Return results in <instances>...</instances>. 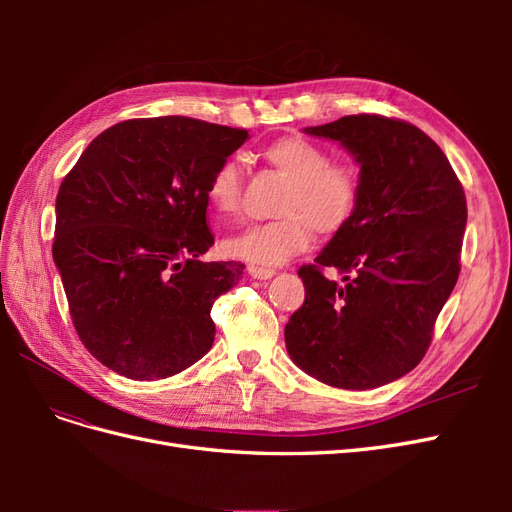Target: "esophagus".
Masks as SVG:
<instances>
[{
    "mask_svg": "<svg viewBox=\"0 0 512 512\" xmlns=\"http://www.w3.org/2000/svg\"><path fill=\"white\" fill-rule=\"evenodd\" d=\"M247 273H250L254 280H269V277L275 275V269L260 267V265H247Z\"/></svg>",
    "mask_w": 512,
    "mask_h": 512,
    "instance_id": "obj_1",
    "label": "esophagus"
}]
</instances>
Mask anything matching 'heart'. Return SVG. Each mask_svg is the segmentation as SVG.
<instances>
[{
  "label": "heart",
  "instance_id": "heart-1",
  "mask_svg": "<svg viewBox=\"0 0 512 512\" xmlns=\"http://www.w3.org/2000/svg\"><path fill=\"white\" fill-rule=\"evenodd\" d=\"M265 158L290 181L282 218L230 232L224 250L254 265H280L312 243L314 228L333 235L350 224L359 207L361 179L354 166L331 162L327 149L297 134L277 138L265 149ZM207 196L215 211H237L241 170L235 160H224L213 170Z\"/></svg>",
  "mask_w": 512,
  "mask_h": 512
}]
</instances>
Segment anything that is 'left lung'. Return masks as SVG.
I'll return each mask as SVG.
<instances>
[{"mask_svg":"<svg viewBox=\"0 0 512 512\" xmlns=\"http://www.w3.org/2000/svg\"><path fill=\"white\" fill-rule=\"evenodd\" d=\"M305 132L352 153L361 198L350 224L299 269L305 303L286 324V348L324 384L376 389L406 376L431 344L461 271L466 194L442 149L408 121L361 113ZM329 266L344 285L321 273Z\"/></svg>","mask_w":512,"mask_h":512,"instance_id":"8db88e82","label":"left lung"}]
</instances>
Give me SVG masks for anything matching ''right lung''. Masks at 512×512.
Instances as JSON below:
<instances>
[{
	"instance_id": "obj_1",
	"label": "right lung",
	"mask_w": 512,
	"mask_h": 512,
	"mask_svg": "<svg viewBox=\"0 0 512 512\" xmlns=\"http://www.w3.org/2000/svg\"><path fill=\"white\" fill-rule=\"evenodd\" d=\"M245 138L192 117L128 119L61 181L53 260L83 346L115 374L168 378L213 346L211 307L245 265L198 258L213 245L207 185Z\"/></svg>"
}]
</instances>
